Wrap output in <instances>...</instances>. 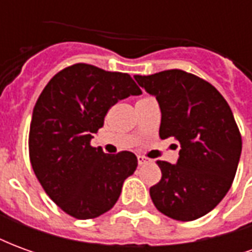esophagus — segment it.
<instances>
[{"label": "esophagus", "mask_w": 252, "mask_h": 252, "mask_svg": "<svg viewBox=\"0 0 252 252\" xmlns=\"http://www.w3.org/2000/svg\"><path fill=\"white\" fill-rule=\"evenodd\" d=\"M137 162H139V164L142 166V164H147L151 162V159L147 158V157H143V155H137Z\"/></svg>", "instance_id": "34e87169"}]
</instances>
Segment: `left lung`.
Returning a JSON list of instances; mask_svg holds the SVG:
<instances>
[{
  "mask_svg": "<svg viewBox=\"0 0 252 252\" xmlns=\"http://www.w3.org/2000/svg\"><path fill=\"white\" fill-rule=\"evenodd\" d=\"M135 79L157 97L160 139L173 137L181 147L177 164L157 162L162 178L150 188L154 205L180 221L205 216L227 194L238 170L242 136L232 110L215 86L190 72L175 68Z\"/></svg>",
  "mask_w": 252,
  "mask_h": 252,
  "instance_id": "left-lung-1",
  "label": "left lung"
}]
</instances>
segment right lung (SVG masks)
<instances>
[{
    "mask_svg": "<svg viewBox=\"0 0 252 252\" xmlns=\"http://www.w3.org/2000/svg\"><path fill=\"white\" fill-rule=\"evenodd\" d=\"M129 74L77 63L51 78L36 101L30 128V159L36 178L67 215L88 220L110 211L136 155L105 154L90 146L110 106L139 95Z\"/></svg>",
    "mask_w": 252,
    "mask_h": 252,
    "instance_id": "right-lung-1",
    "label": "right lung"
}]
</instances>
